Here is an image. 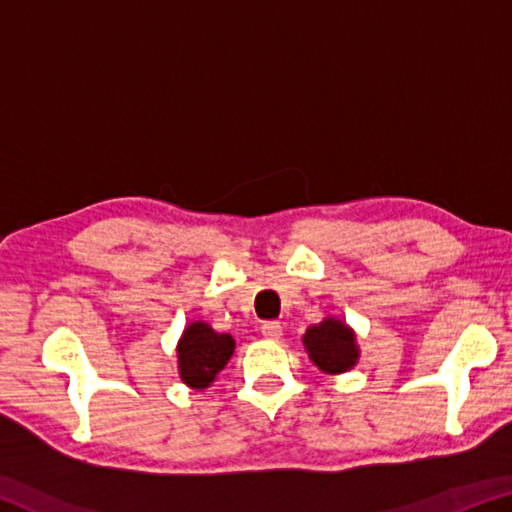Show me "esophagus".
I'll list each match as a JSON object with an SVG mask.
<instances>
[{
  "mask_svg": "<svg viewBox=\"0 0 512 512\" xmlns=\"http://www.w3.org/2000/svg\"><path fill=\"white\" fill-rule=\"evenodd\" d=\"M262 336L268 341H280L282 339V325L280 323H264Z\"/></svg>",
  "mask_w": 512,
  "mask_h": 512,
  "instance_id": "obj_1",
  "label": "esophagus"
}]
</instances>
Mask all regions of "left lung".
Wrapping results in <instances>:
<instances>
[{"label": "left lung", "mask_w": 512, "mask_h": 512, "mask_svg": "<svg viewBox=\"0 0 512 512\" xmlns=\"http://www.w3.org/2000/svg\"><path fill=\"white\" fill-rule=\"evenodd\" d=\"M302 345L314 366L327 375L352 370L361 357L354 329L336 316H327L318 325H311L302 336Z\"/></svg>", "instance_id": "left-lung-1"}]
</instances>
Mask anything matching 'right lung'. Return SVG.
<instances>
[{
	"mask_svg": "<svg viewBox=\"0 0 512 512\" xmlns=\"http://www.w3.org/2000/svg\"><path fill=\"white\" fill-rule=\"evenodd\" d=\"M176 354L183 384L194 391H205L235 354V339L230 334L214 332L205 320H194L180 334Z\"/></svg>",
	"mask_w": 512,
	"mask_h": 512,
	"instance_id": "1",
	"label": "right lung"
}]
</instances>
